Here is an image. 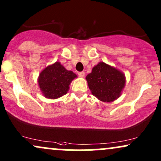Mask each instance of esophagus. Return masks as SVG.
Here are the masks:
<instances>
[{
    "label": "esophagus",
    "mask_w": 161,
    "mask_h": 161,
    "mask_svg": "<svg viewBox=\"0 0 161 161\" xmlns=\"http://www.w3.org/2000/svg\"><path fill=\"white\" fill-rule=\"evenodd\" d=\"M77 74H78V75H79V77H84V75H85V72L84 71H79V72H77Z\"/></svg>",
    "instance_id": "obj_1"
}]
</instances>
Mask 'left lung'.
<instances>
[{
	"instance_id": "left-lung-1",
	"label": "left lung",
	"mask_w": 161,
	"mask_h": 161,
	"mask_svg": "<svg viewBox=\"0 0 161 161\" xmlns=\"http://www.w3.org/2000/svg\"><path fill=\"white\" fill-rule=\"evenodd\" d=\"M86 79L92 95L107 103L118 99L126 82L124 74L103 62L94 66Z\"/></svg>"
}]
</instances>
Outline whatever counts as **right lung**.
<instances>
[{
    "label": "right lung",
    "instance_id": "right-lung-1",
    "mask_svg": "<svg viewBox=\"0 0 161 161\" xmlns=\"http://www.w3.org/2000/svg\"><path fill=\"white\" fill-rule=\"evenodd\" d=\"M75 77L77 75L73 71H68L56 62L41 71L38 84L45 97L57 99L67 93L70 84Z\"/></svg>",
    "mask_w": 161,
    "mask_h": 161
}]
</instances>
